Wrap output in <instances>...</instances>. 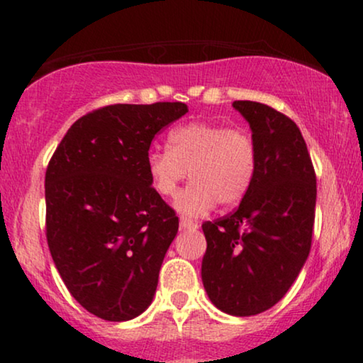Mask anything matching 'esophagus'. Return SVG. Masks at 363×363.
I'll return each instance as SVG.
<instances>
[{
	"label": "esophagus",
	"instance_id": "esophagus-1",
	"mask_svg": "<svg viewBox=\"0 0 363 363\" xmlns=\"http://www.w3.org/2000/svg\"><path fill=\"white\" fill-rule=\"evenodd\" d=\"M179 225H181V228H184V230H196V228L199 227L198 223L193 222V220H189V218H181Z\"/></svg>",
	"mask_w": 363,
	"mask_h": 363
}]
</instances>
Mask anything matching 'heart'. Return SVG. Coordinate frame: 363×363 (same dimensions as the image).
<instances>
[{
  "mask_svg": "<svg viewBox=\"0 0 363 363\" xmlns=\"http://www.w3.org/2000/svg\"><path fill=\"white\" fill-rule=\"evenodd\" d=\"M189 170V186L176 199L177 211L199 216L216 203L237 206L247 196L257 172V145L244 128L191 121L170 129L167 150L147 155L153 189L164 198L177 193Z\"/></svg>",
  "mask_w": 363,
  "mask_h": 363,
  "instance_id": "obj_1",
  "label": "heart"
}]
</instances>
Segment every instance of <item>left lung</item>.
I'll return each mask as SVG.
<instances>
[{
  "label": "left lung",
  "instance_id": "8db88e82",
  "mask_svg": "<svg viewBox=\"0 0 363 363\" xmlns=\"http://www.w3.org/2000/svg\"><path fill=\"white\" fill-rule=\"evenodd\" d=\"M232 106L251 126L257 172L234 213L203 223L201 278L220 311L244 318L281 301L306 264L318 189L307 145L294 121L259 102Z\"/></svg>",
  "mask_w": 363,
  "mask_h": 363
}]
</instances>
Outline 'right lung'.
<instances>
[{
  "label": "right lung",
  "instance_id": "obj_1",
  "mask_svg": "<svg viewBox=\"0 0 363 363\" xmlns=\"http://www.w3.org/2000/svg\"><path fill=\"white\" fill-rule=\"evenodd\" d=\"M182 102L116 104L73 123L45 170V235L74 301L106 320L152 303L179 218L150 182L147 155Z\"/></svg>",
  "mask_w": 363,
  "mask_h": 363
}]
</instances>
